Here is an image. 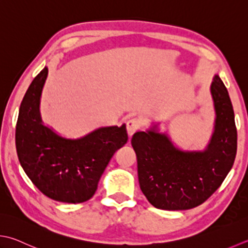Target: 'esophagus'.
<instances>
[{
    "label": "esophagus",
    "instance_id": "34e87169",
    "mask_svg": "<svg viewBox=\"0 0 248 248\" xmlns=\"http://www.w3.org/2000/svg\"><path fill=\"white\" fill-rule=\"evenodd\" d=\"M142 127V120L139 118H131L127 121V131L129 137H132V135L137 132V131Z\"/></svg>",
    "mask_w": 248,
    "mask_h": 248
}]
</instances>
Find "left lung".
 Masks as SVG:
<instances>
[{"instance_id":"1","label":"left lung","mask_w":248,"mask_h":248,"mask_svg":"<svg viewBox=\"0 0 248 248\" xmlns=\"http://www.w3.org/2000/svg\"><path fill=\"white\" fill-rule=\"evenodd\" d=\"M211 93L216 111L212 139L203 152H184L174 146L156 125L133 134L140 190L160 210H189L214 193L233 166L237 132L229 93L215 75Z\"/></svg>"}]
</instances>
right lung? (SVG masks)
Returning a JSON list of instances; mask_svg holds the SVG:
<instances>
[{
	"instance_id": "add662e5",
	"label": "right lung",
	"mask_w": 248,
	"mask_h": 248,
	"mask_svg": "<svg viewBox=\"0 0 248 248\" xmlns=\"http://www.w3.org/2000/svg\"><path fill=\"white\" fill-rule=\"evenodd\" d=\"M45 66L23 96L16 124L19 162L44 195L65 203L89 200L117 149L128 140L125 124L103 127L77 140L61 138L42 124L40 99Z\"/></svg>"
}]
</instances>
